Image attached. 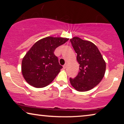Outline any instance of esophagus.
Listing matches in <instances>:
<instances>
[{
    "label": "esophagus",
    "mask_w": 124,
    "mask_h": 124,
    "mask_svg": "<svg viewBox=\"0 0 124 124\" xmlns=\"http://www.w3.org/2000/svg\"><path fill=\"white\" fill-rule=\"evenodd\" d=\"M67 66H68V64L67 63H65V64H64V65H63V68L64 69H65L67 67Z\"/></svg>",
    "instance_id": "34e87169"
}]
</instances>
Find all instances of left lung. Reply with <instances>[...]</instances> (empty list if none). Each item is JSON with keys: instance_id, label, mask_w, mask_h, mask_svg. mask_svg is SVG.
<instances>
[{"instance_id": "obj_1", "label": "left lung", "mask_w": 124, "mask_h": 124, "mask_svg": "<svg viewBox=\"0 0 124 124\" xmlns=\"http://www.w3.org/2000/svg\"><path fill=\"white\" fill-rule=\"evenodd\" d=\"M70 41L79 64L78 74L74 78H70L71 85L78 91H87L101 82L106 72V64L98 47L91 42L77 37Z\"/></svg>"}]
</instances>
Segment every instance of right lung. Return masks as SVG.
Segmentation results:
<instances>
[{
    "mask_svg": "<svg viewBox=\"0 0 124 124\" xmlns=\"http://www.w3.org/2000/svg\"><path fill=\"white\" fill-rule=\"evenodd\" d=\"M68 40L62 37H47L34 43L22 60V74L29 84L42 88L52 82L62 68L54 51Z\"/></svg>",
    "mask_w": 124,
    "mask_h": 124,
    "instance_id": "add662e5",
    "label": "right lung"
}]
</instances>
